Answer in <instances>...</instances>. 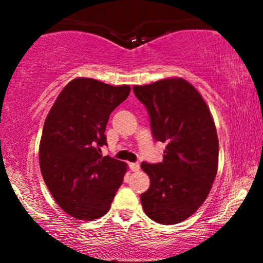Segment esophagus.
I'll return each instance as SVG.
<instances>
[{
	"mask_svg": "<svg viewBox=\"0 0 263 263\" xmlns=\"http://www.w3.org/2000/svg\"><path fill=\"white\" fill-rule=\"evenodd\" d=\"M129 170H131L132 172H137L140 171V164L138 163H129Z\"/></svg>",
	"mask_w": 263,
	"mask_h": 263,
	"instance_id": "esophagus-1",
	"label": "esophagus"
}]
</instances>
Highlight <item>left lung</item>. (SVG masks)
I'll use <instances>...</instances> for the list:
<instances>
[{"label":"left lung","mask_w":263,"mask_h":263,"mask_svg":"<svg viewBox=\"0 0 263 263\" xmlns=\"http://www.w3.org/2000/svg\"><path fill=\"white\" fill-rule=\"evenodd\" d=\"M148 111L156 141L165 143L163 162H142L151 184L141 195L153 221L173 225L197 211L209 195L219 163V140L206 102L182 78L134 86Z\"/></svg>","instance_id":"obj_1"}]
</instances>
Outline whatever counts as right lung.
<instances>
[{"mask_svg":"<svg viewBox=\"0 0 263 263\" xmlns=\"http://www.w3.org/2000/svg\"><path fill=\"white\" fill-rule=\"evenodd\" d=\"M131 87L90 78L71 80L45 119L39 165L57 204L75 219L104 216L121 186L127 164L110 156L105 129L110 114L127 99Z\"/></svg>","mask_w":263,"mask_h":263,"instance_id":"right-lung-1","label":"right lung"}]
</instances>
